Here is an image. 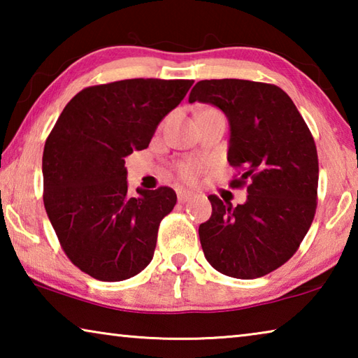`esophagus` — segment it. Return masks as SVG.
I'll return each instance as SVG.
<instances>
[{
	"instance_id": "1",
	"label": "esophagus",
	"mask_w": 358,
	"mask_h": 358,
	"mask_svg": "<svg viewBox=\"0 0 358 358\" xmlns=\"http://www.w3.org/2000/svg\"><path fill=\"white\" fill-rule=\"evenodd\" d=\"M177 197H178V202L185 203L187 201H191L192 192L191 191H186V189H177Z\"/></svg>"
}]
</instances>
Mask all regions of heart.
I'll return each instance as SVG.
<instances>
[{
	"label": "heart",
	"mask_w": 358,
	"mask_h": 358,
	"mask_svg": "<svg viewBox=\"0 0 358 358\" xmlns=\"http://www.w3.org/2000/svg\"><path fill=\"white\" fill-rule=\"evenodd\" d=\"M199 172H201V162H197V161H187V162H183V164L178 167L180 177L183 180H187V181H192L194 178H196Z\"/></svg>",
	"instance_id": "1"
}]
</instances>
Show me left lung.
<instances>
[{
	"label": "left lung",
	"mask_w": 358,
	"mask_h": 358,
	"mask_svg": "<svg viewBox=\"0 0 358 358\" xmlns=\"http://www.w3.org/2000/svg\"><path fill=\"white\" fill-rule=\"evenodd\" d=\"M211 104L229 120L227 161L248 183L245 203L208 196L211 216L199 226L205 257L222 275L254 280L286 264L311 227L319 162L310 129L280 87L240 78L201 80L189 102Z\"/></svg>",
	"instance_id": "1"
}]
</instances>
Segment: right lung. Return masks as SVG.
I'll use <instances>...</instances> for the list:
<instances>
[{"instance_id":"obj_1","label":"right lung","mask_w":358,"mask_h":358,"mask_svg":"<svg viewBox=\"0 0 358 358\" xmlns=\"http://www.w3.org/2000/svg\"><path fill=\"white\" fill-rule=\"evenodd\" d=\"M194 80L129 78L82 90L59 115L42 155L44 207L71 262L99 281L128 280L153 259L172 187L128 192L124 157L148 147Z\"/></svg>"}]
</instances>
